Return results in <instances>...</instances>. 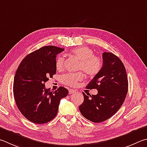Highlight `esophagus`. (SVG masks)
Returning <instances> with one entry per match:
<instances>
[{
	"instance_id": "obj_1",
	"label": "esophagus",
	"mask_w": 147,
	"mask_h": 147,
	"mask_svg": "<svg viewBox=\"0 0 147 147\" xmlns=\"http://www.w3.org/2000/svg\"><path fill=\"white\" fill-rule=\"evenodd\" d=\"M76 92V90L74 89H69V94H73V93Z\"/></svg>"
}]
</instances>
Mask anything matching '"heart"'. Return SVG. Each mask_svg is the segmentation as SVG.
Returning <instances> with one entry per match:
<instances>
[{"label": "heart", "mask_w": 147, "mask_h": 147, "mask_svg": "<svg viewBox=\"0 0 147 147\" xmlns=\"http://www.w3.org/2000/svg\"><path fill=\"white\" fill-rule=\"evenodd\" d=\"M72 53L80 60L79 65L80 70H83L90 76H94L100 71L102 67V60L98 56L94 55L93 50L87 46H80L74 48ZM65 60L62 57H58L55 62L57 70H62L64 67ZM82 72L76 73H68L63 74L60 78L63 84L69 86H76L78 82L84 78Z\"/></svg>", "instance_id": "heart-1"}]
</instances>
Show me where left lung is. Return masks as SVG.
<instances>
[{
  "label": "left lung",
  "instance_id": "1",
  "mask_svg": "<svg viewBox=\"0 0 147 147\" xmlns=\"http://www.w3.org/2000/svg\"><path fill=\"white\" fill-rule=\"evenodd\" d=\"M103 66L87 89H96V95L83 92L84 102L79 110L85 118L94 123L105 121L121 107L128 92V79L123 63L112 53L104 52Z\"/></svg>",
  "mask_w": 147,
  "mask_h": 147
}]
</instances>
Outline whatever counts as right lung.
Wrapping results in <instances>:
<instances>
[{
    "mask_svg": "<svg viewBox=\"0 0 147 147\" xmlns=\"http://www.w3.org/2000/svg\"><path fill=\"white\" fill-rule=\"evenodd\" d=\"M64 49L44 46L26 56L18 65L13 82L16 104L22 115L34 123L44 124L57 116L60 100L69 91L60 87L55 91L45 88V83L57 73V55Z\"/></svg>",
    "mask_w": 147,
    "mask_h": 147,
    "instance_id": "right-lung-1",
    "label": "right lung"
}]
</instances>
